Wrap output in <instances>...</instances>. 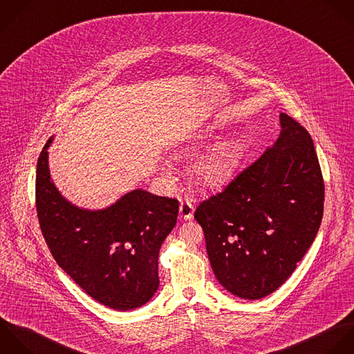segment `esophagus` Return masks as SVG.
Wrapping results in <instances>:
<instances>
[{
  "label": "esophagus",
  "instance_id": "obj_1",
  "mask_svg": "<svg viewBox=\"0 0 354 354\" xmlns=\"http://www.w3.org/2000/svg\"><path fill=\"white\" fill-rule=\"evenodd\" d=\"M193 212H194V207H193V204L189 200H185V201L180 203V205H179V216L182 219H185V221L192 219Z\"/></svg>",
  "mask_w": 354,
  "mask_h": 354
}]
</instances>
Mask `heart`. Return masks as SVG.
I'll use <instances>...</instances> for the list:
<instances>
[{
  "label": "heart",
  "instance_id": "heart-1",
  "mask_svg": "<svg viewBox=\"0 0 354 354\" xmlns=\"http://www.w3.org/2000/svg\"><path fill=\"white\" fill-rule=\"evenodd\" d=\"M234 165V147L232 145H226L203 158L196 167V174L203 185L216 186L232 174Z\"/></svg>",
  "mask_w": 354,
  "mask_h": 354
}]
</instances>
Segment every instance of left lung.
Returning a JSON list of instances; mask_svg holds the SVG:
<instances>
[{
    "mask_svg": "<svg viewBox=\"0 0 354 354\" xmlns=\"http://www.w3.org/2000/svg\"><path fill=\"white\" fill-rule=\"evenodd\" d=\"M272 147L194 212L218 281L243 299L274 292L315 241L324 180L309 132L286 113Z\"/></svg>",
    "mask_w": 354,
    "mask_h": 354,
    "instance_id": "8db88e82",
    "label": "left lung"
}]
</instances>
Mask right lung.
<instances>
[{
	"mask_svg": "<svg viewBox=\"0 0 354 354\" xmlns=\"http://www.w3.org/2000/svg\"><path fill=\"white\" fill-rule=\"evenodd\" d=\"M45 143L35 176V207L56 263L99 304L115 310L140 308L156 294L158 252L176 225L179 203L136 189L106 209H82L50 180Z\"/></svg>",
	"mask_w": 354,
	"mask_h": 354,
	"instance_id": "1",
	"label": "right lung"
}]
</instances>
